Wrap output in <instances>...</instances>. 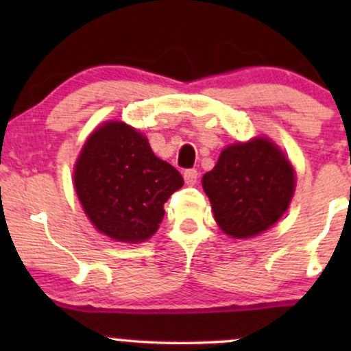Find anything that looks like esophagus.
<instances>
[{
	"mask_svg": "<svg viewBox=\"0 0 351 351\" xmlns=\"http://www.w3.org/2000/svg\"><path fill=\"white\" fill-rule=\"evenodd\" d=\"M198 176H199V173H198V170H195V168H189V170H184V173H183L184 183L186 184H196Z\"/></svg>",
	"mask_w": 351,
	"mask_h": 351,
	"instance_id": "34e87169",
	"label": "esophagus"
}]
</instances>
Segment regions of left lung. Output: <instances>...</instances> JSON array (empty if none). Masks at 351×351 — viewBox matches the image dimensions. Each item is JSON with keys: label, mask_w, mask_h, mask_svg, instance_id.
<instances>
[{"label": "left lung", "mask_w": 351, "mask_h": 351, "mask_svg": "<svg viewBox=\"0 0 351 351\" xmlns=\"http://www.w3.org/2000/svg\"><path fill=\"white\" fill-rule=\"evenodd\" d=\"M203 188L219 228L243 239L279 221L292 199L295 176L279 147L254 138L224 148L216 167L203 176Z\"/></svg>", "instance_id": "1"}]
</instances>
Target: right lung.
<instances>
[{"label":"right lung","mask_w":351,"mask_h":351,"mask_svg":"<svg viewBox=\"0 0 351 351\" xmlns=\"http://www.w3.org/2000/svg\"><path fill=\"white\" fill-rule=\"evenodd\" d=\"M84 211L100 232L122 243H143L158 229L163 204L183 176L156 158L135 128L107 122L84 145L74 171Z\"/></svg>","instance_id":"obj_1"}]
</instances>
